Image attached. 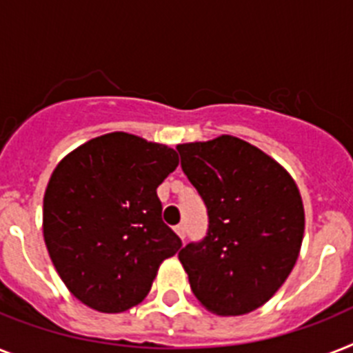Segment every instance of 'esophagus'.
Listing matches in <instances>:
<instances>
[{"label":"esophagus","mask_w":353,"mask_h":353,"mask_svg":"<svg viewBox=\"0 0 353 353\" xmlns=\"http://www.w3.org/2000/svg\"><path fill=\"white\" fill-rule=\"evenodd\" d=\"M174 230H176V234L179 237H181L183 241H185V236H186V230H185V225H177L176 228H174Z\"/></svg>","instance_id":"34e87169"}]
</instances>
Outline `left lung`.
Returning <instances> with one entry per match:
<instances>
[{
    "mask_svg": "<svg viewBox=\"0 0 353 353\" xmlns=\"http://www.w3.org/2000/svg\"><path fill=\"white\" fill-rule=\"evenodd\" d=\"M177 152L208 214L206 236L179 252L192 292L217 316L256 310L279 290L299 256L305 208L296 181L234 136L177 145Z\"/></svg>",
    "mask_w": 353,
    "mask_h": 353,
    "instance_id": "obj_1",
    "label": "left lung"
}]
</instances>
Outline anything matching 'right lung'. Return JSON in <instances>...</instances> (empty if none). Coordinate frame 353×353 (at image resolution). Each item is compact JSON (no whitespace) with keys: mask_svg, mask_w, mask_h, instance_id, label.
<instances>
[{"mask_svg":"<svg viewBox=\"0 0 353 353\" xmlns=\"http://www.w3.org/2000/svg\"><path fill=\"white\" fill-rule=\"evenodd\" d=\"M174 148L127 132L94 137L63 157L43 197V237L76 299L105 314L141 303L181 239L161 219L157 186Z\"/></svg>","mask_w":353,"mask_h":353,"instance_id":"add662e5","label":"right lung"}]
</instances>
